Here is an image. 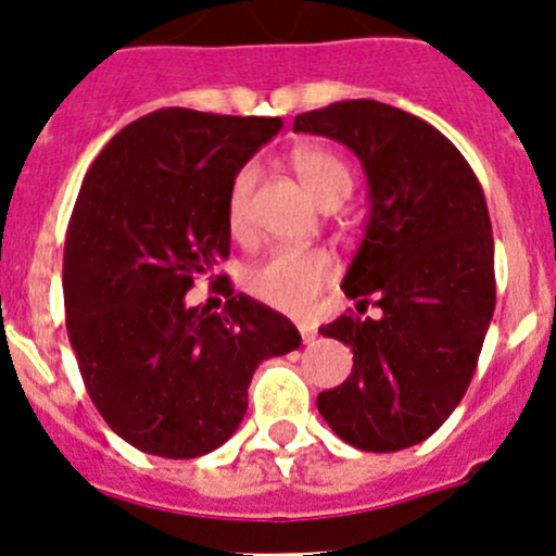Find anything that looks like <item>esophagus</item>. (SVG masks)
<instances>
[{
	"mask_svg": "<svg viewBox=\"0 0 556 556\" xmlns=\"http://www.w3.org/2000/svg\"><path fill=\"white\" fill-rule=\"evenodd\" d=\"M299 330H301V339H304V344H312V341L317 339V330H314L312 325H304V323H301V325H299Z\"/></svg>",
	"mask_w": 556,
	"mask_h": 556,
	"instance_id": "esophagus-1",
	"label": "esophagus"
}]
</instances>
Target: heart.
Returning a JSON list of instances; mask_svg holds the SVG:
<instances>
[{
  "label": "heart",
  "mask_w": 556,
  "mask_h": 556,
  "mask_svg": "<svg viewBox=\"0 0 556 556\" xmlns=\"http://www.w3.org/2000/svg\"><path fill=\"white\" fill-rule=\"evenodd\" d=\"M293 169L306 193L319 206H339L352 193V172L339 155L319 148L293 153ZM255 169L247 166L228 190V231L237 239L250 233ZM333 274V261L323 250H279L252 268L250 290L268 306L282 312H306Z\"/></svg>",
  "instance_id": "obj_1"
}]
</instances>
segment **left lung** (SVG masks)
<instances>
[{
    "label": "left lung",
    "instance_id": "left-lung-1",
    "mask_svg": "<svg viewBox=\"0 0 556 556\" xmlns=\"http://www.w3.org/2000/svg\"><path fill=\"white\" fill-rule=\"evenodd\" d=\"M293 131L346 144L368 182L363 242L341 282L357 312L319 333L352 346V374L317 395L339 439L397 452L433 435L463 401L495 312V242L468 161L412 112L350 99L295 115Z\"/></svg>",
    "mask_w": 556,
    "mask_h": 556
}]
</instances>
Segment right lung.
Listing matches in <instances>:
<instances>
[{
  "label": "right lung",
  "mask_w": 556,
  "mask_h": 556,
  "mask_svg": "<svg viewBox=\"0 0 556 556\" xmlns=\"http://www.w3.org/2000/svg\"><path fill=\"white\" fill-rule=\"evenodd\" d=\"M279 128L282 117L166 106L115 134L83 179L66 330L93 406L139 452L190 459L226 444L255 368L299 350L288 317L228 282L220 312L185 301L231 252L228 190Z\"/></svg>",
  "instance_id": "obj_1"
}]
</instances>
